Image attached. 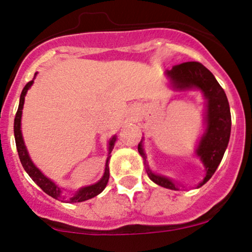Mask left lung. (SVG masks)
Masks as SVG:
<instances>
[{"instance_id": "1", "label": "left lung", "mask_w": 252, "mask_h": 252, "mask_svg": "<svg viewBox=\"0 0 252 252\" xmlns=\"http://www.w3.org/2000/svg\"><path fill=\"white\" fill-rule=\"evenodd\" d=\"M166 75L170 78L175 89L184 90L198 88L204 93L208 101V126L196 150V154L199 156L207 170L204 180L199 184L201 187L213 177L228 147L230 132H231V114H230L228 98L223 88L220 86L211 71L199 62H184L176 64L172 66L170 71H166ZM138 153L143 157L144 164L147 165L142 141L138 143ZM145 170L150 180L156 184L171 190H177L169 178L153 174L148 166Z\"/></svg>"}]
</instances>
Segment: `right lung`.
<instances>
[{
	"label": "right lung",
	"instance_id": "right-lung-1",
	"mask_svg": "<svg viewBox=\"0 0 252 252\" xmlns=\"http://www.w3.org/2000/svg\"><path fill=\"white\" fill-rule=\"evenodd\" d=\"M32 82L34 81L28 82V83L26 84V87L23 88L22 94H21L19 109H17V113H16V115H15V120H14L15 142H16V148H17V153H19L20 160H21V163H22L24 170L27 171V174L32 177V180L34 181L35 183L37 184V186L41 188V189L43 190L45 193H48L49 196L54 197V198H57V197H60V193H61L60 188L57 187L54 182H51L49 178L45 177V176L42 174V172L39 171L38 169L34 165V163L32 162V159H30V157L28 155V151H27V149H26V145H24V142L22 138V132H21V116H22L24 96H26L27 92H28L30 86L32 84ZM115 141H116V137L114 136V137L111 138L110 143H109V154H110L111 150H113ZM109 158H110V156H108V158H107V163H105V171H104V175H103V177L101 178V181H98L96 184H94V186L82 188L80 191H77L74 196L69 198V201H68L69 203L87 201V199L93 198V197L97 196L98 193H101L103 190H104V188L107 187V183L109 181V166H108Z\"/></svg>",
	"mask_w": 252,
	"mask_h": 252
}]
</instances>
